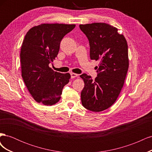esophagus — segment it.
Listing matches in <instances>:
<instances>
[{"instance_id": "esophagus-1", "label": "esophagus", "mask_w": 152, "mask_h": 152, "mask_svg": "<svg viewBox=\"0 0 152 152\" xmlns=\"http://www.w3.org/2000/svg\"><path fill=\"white\" fill-rule=\"evenodd\" d=\"M70 75H71V78L72 79H74V78L77 77L78 76V75L77 73H70Z\"/></svg>"}]
</instances>
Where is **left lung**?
I'll return each instance as SVG.
<instances>
[{"label":"left lung","mask_w":152,"mask_h":152,"mask_svg":"<svg viewBox=\"0 0 152 152\" xmlns=\"http://www.w3.org/2000/svg\"><path fill=\"white\" fill-rule=\"evenodd\" d=\"M79 27L88 39L91 59L100 61L95 80L80 75L84 82L82 104L90 111L102 112L115 102L123 87L129 68L127 43L117 28L104 23Z\"/></svg>","instance_id":"obj_1"}]
</instances>
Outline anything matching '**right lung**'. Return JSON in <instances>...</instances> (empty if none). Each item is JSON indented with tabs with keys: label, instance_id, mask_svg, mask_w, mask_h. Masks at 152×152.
I'll use <instances>...</instances> for the list:
<instances>
[{
	"label": "right lung",
	"instance_id": "1",
	"mask_svg": "<svg viewBox=\"0 0 152 152\" xmlns=\"http://www.w3.org/2000/svg\"><path fill=\"white\" fill-rule=\"evenodd\" d=\"M75 27V25L41 24L26 33L20 53L21 75L37 102L53 105L60 99L70 74L55 72L49 64L57 57L63 38Z\"/></svg>",
	"mask_w": 152,
	"mask_h": 152
}]
</instances>
